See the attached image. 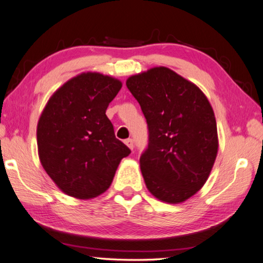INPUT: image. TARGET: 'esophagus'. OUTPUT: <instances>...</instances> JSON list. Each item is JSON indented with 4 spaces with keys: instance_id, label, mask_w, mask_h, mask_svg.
<instances>
[{
    "instance_id": "obj_1",
    "label": "esophagus",
    "mask_w": 263,
    "mask_h": 263,
    "mask_svg": "<svg viewBox=\"0 0 263 263\" xmlns=\"http://www.w3.org/2000/svg\"><path fill=\"white\" fill-rule=\"evenodd\" d=\"M125 145L127 146L130 149H133V140L132 139H126L125 140Z\"/></svg>"
}]
</instances>
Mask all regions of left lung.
<instances>
[{
  "instance_id": "8db88e82",
  "label": "left lung",
  "mask_w": 263,
  "mask_h": 263,
  "mask_svg": "<svg viewBox=\"0 0 263 263\" xmlns=\"http://www.w3.org/2000/svg\"><path fill=\"white\" fill-rule=\"evenodd\" d=\"M126 87L148 125L140 158L146 186L159 201L183 203L205 184L218 153L217 123L208 97L171 68L132 75Z\"/></svg>"
}]
</instances>
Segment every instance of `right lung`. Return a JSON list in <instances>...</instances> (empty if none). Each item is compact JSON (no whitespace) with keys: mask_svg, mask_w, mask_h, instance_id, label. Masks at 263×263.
Instances as JSON below:
<instances>
[{"mask_svg":"<svg viewBox=\"0 0 263 263\" xmlns=\"http://www.w3.org/2000/svg\"><path fill=\"white\" fill-rule=\"evenodd\" d=\"M121 88L118 79L84 72L47 101L37 125L38 155L64 194L90 199L105 193L121 160L131 153L105 115Z\"/></svg>","mask_w":263,"mask_h":263,"instance_id":"obj_1","label":"right lung"}]
</instances>
